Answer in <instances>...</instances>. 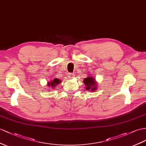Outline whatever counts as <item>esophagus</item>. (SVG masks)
Returning <instances> with one entry per match:
<instances>
[{"label": "esophagus", "instance_id": "obj_1", "mask_svg": "<svg viewBox=\"0 0 146 146\" xmlns=\"http://www.w3.org/2000/svg\"><path fill=\"white\" fill-rule=\"evenodd\" d=\"M74 74H72V73H69V75H68V78H70V79H72V78H73L74 77Z\"/></svg>", "mask_w": 146, "mask_h": 146}]
</instances>
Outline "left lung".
I'll return each mask as SVG.
<instances>
[{
    "label": "left lung",
    "instance_id": "8db88e82",
    "mask_svg": "<svg viewBox=\"0 0 146 146\" xmlns=\"http://www.w3.org/2000/svg\"><path fill=\"white\" fill-rule=\"evenodd\" d=\"M83 83L85 84L86 90L94 91L97 89V83L96 82L95 78H92V76H88L86 78L83 80Z\"/></svg>",
    "mask_w": 146,
    "mask_h": 146
}]
</instances>
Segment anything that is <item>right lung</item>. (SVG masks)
Returning <instances> with one entry per match:
<instances>
[{
  "mask_svg": "<svg viewBox=\"0 0 146 146\" xmlns=\"http://www.w3.org/2000/svg\"><path fill=\"white\" fill-rule=\"evenodd\" d=\"M60 82H61V81L59 80V79H57V78H54V79L52 81H50V82H48L47 85L48 87L54 88L57 84H58L60 83Z\"/></svg>",
  "mask_w": 146,
  "mask_h": 146,
  "instance_id": "obj_1",
  "label": "right lung"
}]
</instances>
